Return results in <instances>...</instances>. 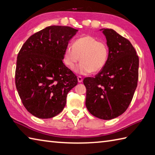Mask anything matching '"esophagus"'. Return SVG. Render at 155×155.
<instances>
[{
    "instance_id": "1",
    "label": "esophagus",
    "mask_w": 155,
    "mask_h": 155,
    "mask_svg": "<svg viewBox=\"0 0 155 155\" xmlns=\"http://www.w3.org/2000/svg\"><path fill=\"white\" fill-rule=\"evenodd\" d=\"M78 81L79 83H81V82H82V81H83V78H82L81 76H78Z\"/></svg>"
}]
</instances>
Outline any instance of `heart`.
<instances>
[{
  "label": "heart",
  "instance_id": "1",
  "mask_svg": "<svg viewBox=\"0 0 155 155\" xmlns=\"http://www.w3.org/2000/svg\"><path fill=\"white\" fill-rule=\"evenodd\" d=\"M108 47L91 35H85L76 39L73 46L68 45L64 51V64L73 70L80 58L81 63L74 71L80 75H87L91 71L102 70L108 61Z\"/></svg>",
  "mask_w": 155,
  "mask_h": 155
}]
</instances>
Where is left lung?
Returning <instances> with one entry per match:
<instances>
[{"mask_svg":"<svg viewBox=\"0 0 155 155\" xmlns=\"http://www.w3.org/2000/svg\"><path fill=\"white\" fill-rule=\"evenodd\" d=\"M108 47L106 65L94 78H86V106L93 116L111 120L124 113L138 79L139 59L129 41L112 29H102Z\"/></svg>","mask_w":155,"mask_h":155,"instance_id":"obj_1","label":"left lung"}]
</instances>
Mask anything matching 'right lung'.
<instances>
[{"instance_id": "right-lung-1", "label": "right lung", "mask_w": 155, "mask_h": 155, "mask_svg": "<svg viewBox=\"0 0 155 155\" xmlns=\"http://www.w3.org/2000/svg\"><path fill=\"white\" fill-rule=\"evenodd\" d=\"M78 30L52 25L33 34L18 53L15 84L23 104L39 118L54 117L64 110L76 75L63 63L68 43Z\"/></svg>"}]
</instances>
